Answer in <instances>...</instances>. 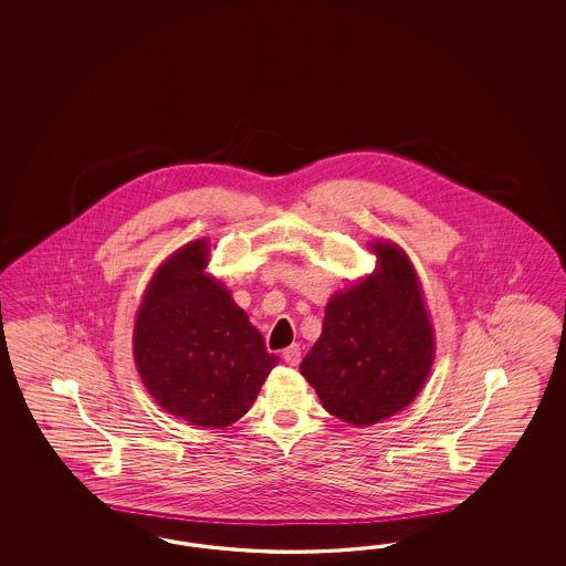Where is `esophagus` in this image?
Returning <instances> with one entry per match:
<instances>
[{
  "instance_id": "1",
  "label": "esophagus",
  "mask_w": 566,
  "mask_h": 566,
  "mask_svg": "<svg viewBox=\"0 0 566 566\" xmlns=\"http://www.w3.org/2000/svg\"><path fill=\"white\" fill-rule=\"evenodd\" d=\"M282 357H284L289 365H298L301 363V346L298 344H291L289 348H284Z\"/></svg>"
}]
</instances>
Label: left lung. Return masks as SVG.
<instances>
[{"instance_id": "8db88e82", "label": "left lung", "mask_w": 566, "mask_h": 566, "mask_svg": "<svg viewBox=\"0 0 566 566\" xmlns=\"http://www.w3.org/2000/svg\"><path fill=\"white\" fill-rule=\"evenodd\" d=\"M379 272L336 294L319 340L301 363L327 412L371 426L405 409L428 379L433 332L412 265L376 242Z\"/></svg>"}]
</instances>
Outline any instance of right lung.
Segmentation results:
<instances>
[{
	"label": "right lung",
	"instance_id": "right-lung-1",
	"mask_svg": "<svg viewBox=\"0 0 566 566\" xmlns=\"http://www.w3.org/2000/svg\"><path fill=\"white\" fill-rule=\"evenodd\" d=\"M207 242L176 251L154 275L138 308L135 359L159 407L201 428H228L255 402L277 355L203 274Z\"/></svg>",
	"mask_w": 566,
	"mask_h": 566
}]
</instances>
